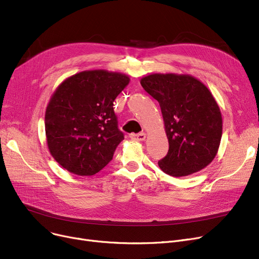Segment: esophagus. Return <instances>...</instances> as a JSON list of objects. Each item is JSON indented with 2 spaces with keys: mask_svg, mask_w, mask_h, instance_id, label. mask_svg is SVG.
<instances>
[{
  "mask_svg": "<svg viewBox=\"0 0 259 259\" xmlns=\"http://www.w3.org/2000/svg\"><path fill=\"white\" fill-rule=\"evenodd\" d=\"M130 138L133 140V141H138V142H144L146 140V133L144 132H141V133H138V134H131Z\"/></svg>",
  "mask_w": 259,
  "mask_h": 259,
  "instance_id": "1",
  "label": "esophagus"
}]
</instances>
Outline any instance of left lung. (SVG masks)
Listing matches in <instances>:
<instances>
[{"mask_svg": "<svg viewBox=\"0 0 259 259\" xmlns=\"http://www.w3.org/2000/svg\"><path fill=\"white\" fill-rule=\"evenodd\" d=\"M141 85L159 103L164 118L169 151L159 168L181 178L210 165L221 145L223 117L208 87L192 75L178 73L149 74Z\"/></svg>", "mask_w": 259, "mask_h": 259, "instance_id": "8db88e82", "label": "left lung"}]
</instances>
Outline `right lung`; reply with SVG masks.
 Returning a JSON list of instances; mask_svg holds the SVG:
<instances>
[{
  "mask_svg": "<svg viewBox=\"0 0 259 259\" xmlns=\"http://www.w3.org/2000/svg\"><path fill=\"white\" fill-rule=\"evenodd\" d=\"M129 81L124 73L86 70L67 77L53 92L45 112L46 140L64 169L90 176L112 159L124 140L113 102Z\"/></svg>",
  "mask_w": 259,
  "mask_h": 259,
  "instance_id": "right-lung-1",
  "label": "right lung"
}]
</instances>
